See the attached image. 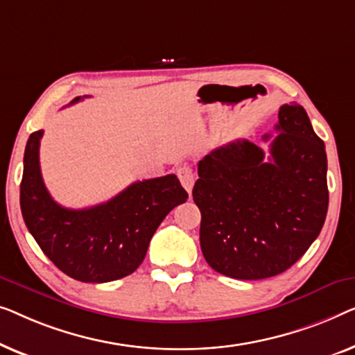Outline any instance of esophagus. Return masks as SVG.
I'll list each match as a JSON object with an SVG mask.
<instances>
[{
	"label": "esophagus",
	"instance_id": "esophagus-1",
	"mask_svg": "<svg viewBox=\"0 0 355 355\" xmlns=\"http://www.w3.org/2000/svg\"><path fill=\"white\" fill-rule=\"evenodd\" d=\"M177 175H178L180 183L183 184V188L187 189L188 193H191L193 184H194V172H193V168L188 167V166L178 167L177 168Z\"/></svg>",
	"mask_w": 355,
	"mask_h": 355
}]
</instances>
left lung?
<instances>
[{"instance_id":"left-lung-1","label":"left lung","mask_w":355,"mask_h":355,"mask_svg":"<svg viewBox=\"0 0 355 355\" xmlns=\"http://www.w3.org/2000/svg\"><path fill=\"white\" fill-rule=\"evenodd\" d=\"M275 130L268 161L257 144L234 139L198 164L193 199L201 211V251L225 277L262 279L283 273L325 223V143L296 103L279 107Z\"/></svg>"}]
</instances>
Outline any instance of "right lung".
I'll use <instances>...</instances> for the list:
<instances>
[{"instance_id":"1","label":"right lung","mask_w":355,"mask_h":355,"mask_svg":"<svg viewBox=\"0 0 355 355\" xmlns=\"http://www.w3.org/2000/svg\"><path fill=\"white\" fill-rule=\"evenodd\" d=\"M42 137L43 130L30 135L21 183L22 217L35 241L59 270L78 282L106 283L133 273L161 222L188 199L178 178L171 173L135 182L107 202L66 209L43 183Z\"/></svg>"}]
</instances>
